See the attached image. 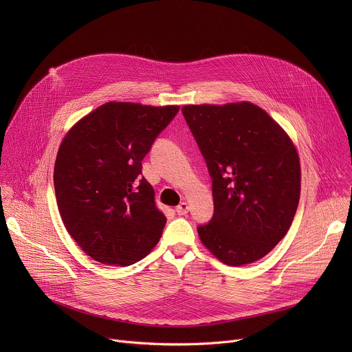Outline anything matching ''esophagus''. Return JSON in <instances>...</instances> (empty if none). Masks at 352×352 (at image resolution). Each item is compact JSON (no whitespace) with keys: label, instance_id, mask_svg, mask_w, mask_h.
Instances as JSON below:
<instances>
[{"label":"esophagus","instance_id":"1","mask_svg":"<svg viewBox=\"0 0 352 352\" xmlns=\"http://www.w3.org/2000/svg\"><path fill=\"white\" fill-rule=\"evenodd\" d=\"M175 212L179 214V216H184L189 212V205L186 202H181L177 208H175Z\"/></svg>","mask_w":352,"mask_h":352}]
</instances>
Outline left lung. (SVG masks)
I'll return each mask as SVG.
<instances>
[{"label":"left lung","instance_id":"1","mask_svg":"<svg viewBox=\"0 0 352 352\" xmlns=\"http://www.w3.org/2000/svg\"><path fill=\"white\" fill-rule=\"evenodd\" d=\"M182 114L213 179L214 214L199 226L224 265L265 258L285 236L300 193V164L288 133L259 106L188 104Z\"/></svg>","mask_w":352,"mask_h":352}]
</instances>
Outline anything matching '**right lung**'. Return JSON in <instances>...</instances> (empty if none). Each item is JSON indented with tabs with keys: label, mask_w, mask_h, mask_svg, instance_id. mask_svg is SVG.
Segmentation results:
<instances>
[{
	"label": "right lung",
	"mask_w": 352,
	"mask_h": 352,
	"mask_svg": "<svg viewBox=\"0 0 352 352\" xmlns=\"http://www.w3.org/2000/svg\"><path fill=\"white\" fill-rule=\"evenodd\" d=\"M179 106L109 102L64 136L56 164L57 205L68 234L103 265L129 266L157 245L166 216L140 178L142 160Z\"/></svg>",
	"instance_id": "right-lung-1"
}]
</instances>
